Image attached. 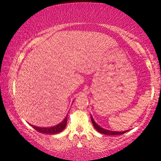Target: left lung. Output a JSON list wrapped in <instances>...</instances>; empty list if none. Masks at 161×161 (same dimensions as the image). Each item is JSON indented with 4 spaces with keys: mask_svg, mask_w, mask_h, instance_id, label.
<instances>
[{
    "mask_svg": "<svg viewBox=\"0 0 161 161\" xmlns=\"http://www.w3.org/2000/svg\"><path fill=\"white\" fill-rule=\"evenodd\" d=\"M91 119H92V124H93L94 128H95L98 132H100V133H103V134H105V135H109V136H118V135H122V134L126 133L127 131H128V130H126V131H122V132H117V131L108 130L103 129V128H102V127H100V126H99V125H97L96 122H94L92 116H91Z\"/></svg>",
    "mask_w": 161,
    "mask_h": 161,
    "instance_id": "1",
    "label": "left lung"
}]
</instances>
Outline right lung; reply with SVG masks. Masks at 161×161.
<instances>
[{
  "instance_id": "obj_1",
  "label": "right lung",
  "mask_w": 161,
  "mask_h": 161,
  "mask_svg": "<svg viewBox=\"0 0 161 161\" xmlns=\"http://www.w3.org/2000/svg\"><path fill=\"white\" fill-rule=\"evenodd\" d=\"M67 116H66L62 122H61L60 124L54 127H36L34 126V125H31V126L34 127L35 130H36L37 131H39V133H46V134H56L60 132L63 131L64 130L66 125H67Z\"/></svg>"
}]
</instances>
